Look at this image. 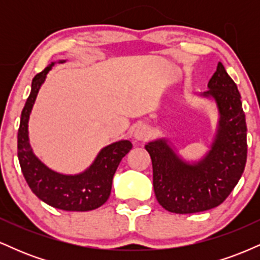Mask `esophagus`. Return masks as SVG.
<instances>
[{"instance_id": "esophagus-1", "label": "esophagus", "mask_w": 260, "mask_h": 260, "mask_svg": "<svg viewBox=\"0 0 260 260\" xmlns=\"http://www.w3.org/2000/svg\"><path fill=\"white\" fill-rule=\"evenodd\" d=\"M150 128H149L147 124H139V126L134 129L133 137L134 139L137 140H147L149 139V137H150Z\"/></svg>"}]
</instances>
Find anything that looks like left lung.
Wrapping results in <instances>:
<instances>
[{"label": "left lung", "instance_id": "1", "mask_svg": "<svg viewBox=\"0 0 260 260\" xmlns=\"http://www.w3.org/2000/svg\"><path fill=\"white\" fill-rule=\"evenodd\" d=\"M203 96L215 100L217 132L209 153L197 164L178 157L165 139L148 143L157 202L176 214L205 211L220 205L240 181L247 161L246 116L237 85L221 62Z\"/></svg>", "mask_w": 260, "mask_h": 260}]
</instances>
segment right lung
<instances>
[{"mask_svg": "<svg viewBox=\"0 0 260 260\" xmlns=\"http://www.w3.org/2000/svg\"><path fill=\"white\" fill-rule=\"evenodd\" d=\"M62 63L63 61H59ZM32 78L31 91L20 116L18 129V159L26 183L39 199L53 208L67 211H88L101 207L111 193L112 178L122 157L132 149L129 140L107 145L91 166L78 175H62L45 166L32 153L28 137V121L39 89L52 66Z\"/></svg>", "mask_w": 260, "mask_h": 260, "instance_id": "right-lung-1", "label": "right lung"}]
</instances>
